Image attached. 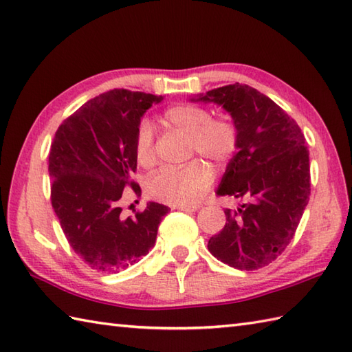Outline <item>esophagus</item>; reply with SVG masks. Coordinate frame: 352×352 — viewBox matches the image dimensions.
I'll use <instances>...</instances> for the list:
<instances>
[{"label":"esophagus","instance_id":"34e87169","mask_svg":"<svg viewBox=\"0 0 352 352\" xmlns=\"http://www.w3.org/2000/svg\"><path fill=\"white\" fill-rule=\"evenodd\" d=\"M174 210H182V212H197L199 206L198 204H193V206H182V204H174L172 206Z\"/></svg>","mask_w":352,"mask_h":352}]
</instances>
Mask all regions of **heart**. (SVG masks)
<instances>
[{
    "label": "heart",
    "instance_id": "heart-1",
    "mask_svg": "<svg viewBox=\"0 0 352 352\" xmlns=\"http://www.w3.org/2000/svg\"><path fill=\"white\" fill-rule=\"evenodd\" d=\"M164 119L190 136L192 153L213 163H227L239 148L237 126L227 118H212L207 109L193 104H177L164 111ZM134 155L142 166L155 162L154 126L148 118L140 119L134 134ZM213 170L195 160L182 168H162L148 178L146 193L169 204L192 206L210 188Z\"/></svg>",
    "mask_w": 352,
    "mask_h": 352
}]
</instances>
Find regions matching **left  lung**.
I'll use <instances>...</instances> for the list:
<instances>
[{"mask_svg":"<svg viewBox=\"0 0 352 352\" xmlns=\"http://www.w3.org/2000/svg\"><path fill=\"white\" fill-rule=\"evenodd\" d=\"M190 100L222 106L239 131L237 153L216 193L245 203L226 208V227L210 237L208 251L241 271L267 266L294 239L309 204L304 134L278 104L248 85L222 86Z\"/></svg>","mask_w":352,"mask_h":352,"instance_id":"obj_1","label":"left lung"}]
</instances>
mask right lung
<instances>
[{
    "instance_id": "add662e5",
    "label": "right lung",
    "mask_w": 352,
    "mask_h": 352,
    "mask_svg": "<svg viewBox=\"0 0 352 352\" xmlns=\"http://www.w3.org/2000/svg\"><path fill=\"white\" fill-rule=\"evenodd\" d=\"M163 96L113 89L89 100L66 118L51 144V204L69 246L98 272H119L153 248L169 208L148 203L125 218L124 189L138 160L134 134L145 111Z\"/></svg>"
}]
</instances>
